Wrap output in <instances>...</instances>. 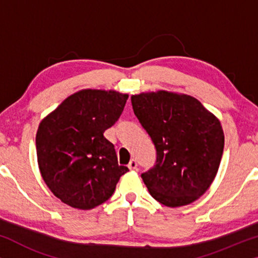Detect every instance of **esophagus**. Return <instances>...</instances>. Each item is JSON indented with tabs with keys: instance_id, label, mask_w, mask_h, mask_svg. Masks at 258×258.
Wrapping results in <instances>:
<instances>
[{
	"instance_id": "esophagus-1",
	"label": "esophagus",
	"mask_w": 258,
	"mask_h": 258,
	"mask_svg": "<svg viewBox=\"0 0 258 258\" xmlns=\"http://www.w3.org/2000/svg\"><path fill=\"white\" fill-rule=\"evenodd\" d=\"M128 167H129L130 170H134V169H136V168H137V162H136V160H132V161H130L129 164H128Z\"/></svg>"
}]
</instances>
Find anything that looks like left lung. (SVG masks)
<instances>
[{
    "mask_svg": "<svg viewBox=\"0 0 258 258\" xmlns=\"http://www.w3.org/2000/svg\"><path fill=\"white\" fill-rule=\"evenodd\" d=\"M132 104L156 148V163L141 175L150 195L170 208L200 199L220 168V119L195 97L165 90L133 95Z\"/></svg>",
    "mask_w": 258,
    "mask_h": 258,
    "instance_id": "left-lung-1",
    "label": "left lung"
}]
</instances>
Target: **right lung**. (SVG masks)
I'll return each mask as SVG.
<instances>
[{
  "mask_svg": "<svg viewBox=\"0 0 258 258\" xmlns=\"http://www.w3.org/2000/svg\"><path fill=\"white\" fill-rule=\"evenodd\" d=\"M128 94L84 89L42 119L36 153L42 178L54 195L76 209L104 203L129 169L119 165L103 133L121 116Z\"/></svg>",
  "mask_w": 258,
  "mask_h": 258,
  "instance_id": "obj_1",
  "label": "right lung"
}]
</instances>
